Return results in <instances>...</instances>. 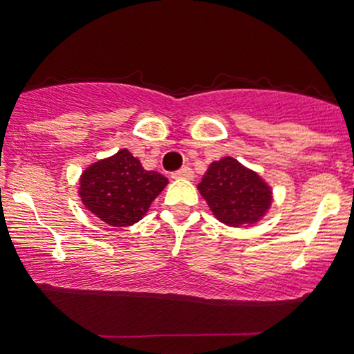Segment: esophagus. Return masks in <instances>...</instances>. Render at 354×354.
<instances>
[{
  "label": "esophagus",
  "mask_w": 354,
  "mask_h": 354,
  "mask_svg": "<svg viewBox=\"0 0 354 354\" xmlns=\"http://www.w3.org/2000/svg\"><path fill=\"white\" fill-rule=\"evenodd\" d=\"M173 178H193V169L189 166H183L181 169L173 173Z\"/></svg>",
  "instance_id": "obj_1"
}]
</instances>
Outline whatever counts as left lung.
<instances>
[{"label":"left lung","instance_id":"left-lung-1","mask_svg":"<svg viewBox=\"0 0 354 354\" xmlns=\"http://www.w3.org/2000/svg\"><path fill=\"white\" fill-rule=\"evenodd\" d=\"M198 189L214 216L230 226L256 223L271 205L270 186L230 156L209 165Z\"/></svg>","mask_w":354,"mask_h":354}]
</instances>
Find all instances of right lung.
Listing matches in <instances>:
<instances>
[{"label": "right lung", "instance_id": "obj_1", "mask_svg": "<svg viewBox=\"0 0 354 354\" xmlns=\"http://www.w3.org/2000/svg\"><path fill=\"white\" fill-rule=\"evenodd\" d=\"M168 185L158 171H146L128 149L96 161L80 180L83 205L108 225L129 226L140 221L149 205Z\"/></svg>", "mask_w": 354, "mask_h": 354}]
</instances>
